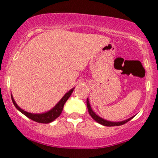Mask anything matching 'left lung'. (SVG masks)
I'll return each instance as SVG.
<instances>
[{
  "mask_svg": "<svg viewBox=\"0 0 158 158\" xmlns=\"http://www.w3.org/2000/svg\"><path fill=\"white\" fill-rule=\"evenodd\" d=\"M87 107H88V112H89L90 115L91 116L92 118H93L95 121H97L98 123H99V124L102 125V126H122V125L125 124V123H126L127 122H128V121H129V120H131V119L134 117H131V118L126 119V120H125V121H122V122H117V123L110 122V121L106 120V119L101 118V117H99V116L97 115V114L94 113L93 110H92L91 108H90V106L89 101H88V99H87Z\"/></svg>",
  "mask_w": 158,
  "mask_h": 158,
  "instance_id": "obj_1",
  "label": "left lung"
}]
</instances>
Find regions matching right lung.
Segmentation results:
<instances>
[{
  "label": "right lung",
  "mask_w": 158,
  "mask_h": 158,
  "mask_svg": "<svg viewBox=\"0 0 158 158\" xmlns=\"http://www.w3.org/2000/svg\"><path fill=\"white\" fill-rule=\"evenodd\" d=\"M73 89H74V88H72L70 90H69L68 93L65 94L64 97L61 98V100L58 102V104L56 105V106L54 107L52 109H51L50 110H49V111L46 112V113H44V114L28 113V112L22 110L21 108H19V107L18 106V105L15 103L13 97H12V96H11V97H12V102H13L14 106H15V108H17L19 111H21V113L24 114L25 116H27L28 118L31 119L32 120L35 121V122H37V123H49L52 122L54 119H56L61 114V111H62V110H63V107H64V103L66 102V101L68 100V98L70 97L71 94L73 93Z\"/></svg>",
  "instance_id": "obj_1"
}]
</instances>
